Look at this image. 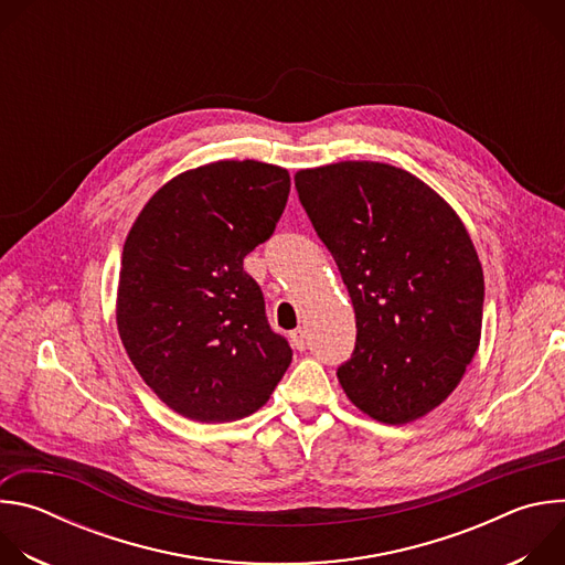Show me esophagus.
Segmentation results:
<instances>
[{
	"mask_svg": "<svg viewBox=\"0 0 565 565\" xmlns=\"http://www.w3.org/2000/svg\"><path fill=\"white\" fill-rule=\"evenodd\" d=\"M290 342H292V347H295L297 351H306V347H308L306 331H303V329H295V331L290 333Z\"/></svg>",
	"mask_w": 565,
	"mask_h": 565,
	"instance_id": "1",
	"label": "esophagus"
}]
</instances>
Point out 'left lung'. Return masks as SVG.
Wrapping results in <instances>:
<instances>
[{
    "label": "left lung",
    "instance_id": "obj_1",
    "mask_svg": "<svg viewBox=\"0 0 565 565\" xmlns=\"http://www.w3.org/2000/svg\"><path fill=\"white\" fill-rule=\"evenodd\" d=\"M295 188L355 310L344 393L384 425L423 418L480 344L486 281L467 227L418 177L373 160L299 170Z\"/></svg>",
    "mask_w": 565,
    "mask_h": 565
}]
</instances>
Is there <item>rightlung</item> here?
<instances>
[{
    "label": "right lung",
    "mask_w": 565,
    "mask_h": 565,
    "mask_svg": "<svg viewBox=\"0 0 565 565\" xmlns=\"http://www.w3.org/2000/svg\"><path fill=\"white\" fill-rule=\"evenodd\" d=\"M288 192L284 168L216 160L168 181L125 238L118 333L145 384L183 418L212 425L255 414L292 360L244 270Z\"/></svg>",
    "instance_id": "right-lung-1"
}]
</instances>
